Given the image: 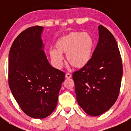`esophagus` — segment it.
Instances as JSON below:
<instances>
[{"label":"esophagus","mask_w":131,"mask_h":131,"mask_svg":"<svg viewBox=\"0 0 131 131\" xmlns=\"http://www.w3.org/2000/svg\"><path fill=\"white\" fill-rule=\"evenodd\" d=\"M71 75L70 73H68L66 74V78L69 79V78H71Z\"/></svg>","instance_id":"34e87169"}]
</instances>
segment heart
I'll return each mask as SVG.
<instances>
[{
  "instance_id": "obj_1",
  "label": "heart",
  "mask_w": 131,
  "mask_h": 131,
  "mask_svg": "<svg viewBox=\"0 0 131 131\" xmlns=\"http://www.w3.org/2000/svg\"><path fill=\"white\" fill-rule=\"evenodd\" d=\"M94 40L91 34L82 32H72L58 40L57 50H50V57L54 66L61 68L63 66L62 54H67L68 62L74 68H81L91 60Z\"/></svg>"
}]
</instances>
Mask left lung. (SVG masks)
I'll use <instances>...</instances> for the list:
<instances>
[{
  "mask_svg": "<svg viewBox=\"0 0 131 131\" xmlns=\"http://www.w3.org/2000/svg\"><path fill=\"white\" fill-rule=\"evenodd\" d=\"M99 39L91 60L73 74L77 101L86 114L98 116L116 102L123 75L121 58L113 35L98 26Z\"/></svg>",
  "mask_w": 131,
  "mask_h": 131,
  "instance_id": "left-lung-1",
  "label": "left lung"
}]
</instances>
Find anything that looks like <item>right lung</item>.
<instances>
[{"mask_svg": "<svg viewBox=\"0 0 131 131\" xmlns=\"http://www.w3.org/2000/svg\"><path fill=\"white\" fill-rule=\"evenodd\" d=\"M43 29L34 26L21 32L8 56L10 91L23 112L35 119L47 117L55 110L65 79L64 73L53 68L46 56Z\"/></svg>", "mask_w": 131, "mask_h": 131, "instance_id": "right-lung-1", "label": "right lung"}]
</instances>
